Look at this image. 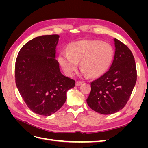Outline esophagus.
<instances>
[{
	"label": "esophagus",
	"instance_id": "1",
	"mask_svg": "<svg viewBox=\"0 0 148 148\" xmlns=\"http://www.w3.org/2000/svg\"><path fill=\"white\" fill-rule=\"evenodd\" d=\"M83 83L82 82L80 81H77V82H76V86H80Z\"/></svg>",
	"mask_w": 148,
	"mask_h": 148
}]
</instances>
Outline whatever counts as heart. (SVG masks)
Returning <instances> with one entry per match:
<instances>
[{
	"mask_svg": "<svg viewBox=\"0 0 148 148\" xmlns=\"http://www.w3.org/2000/svg\"><path fill=\"white\" fill-rule=\"evenodd\" d=\"M113 58L110 44L99 41L83 40L71 44L66 51H62L59 62L65 73L71 77L77 70L78 62L84 75L96 77L109 68Z\"/></svg>",
	"mask_w": 148,
	"mask_h": 148,
	"instance_id": "heart-1",
	"label": "heart"
}]
</instances>
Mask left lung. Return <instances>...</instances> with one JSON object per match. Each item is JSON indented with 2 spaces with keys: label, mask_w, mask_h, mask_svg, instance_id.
Instances as JSON below:
<instances>
[{
  "label": "left lung",
  "mask_w": 148,
  "mask_h": 148,
  "mask_svg": "<svg viewBox=\"0 0 148 148\" xmlns=\"http://www.w3.org/2000/svg\"><path fill=\"white\" fill-rule=\"evenodd\" d=\"M115 51L109 70L91 83L88 105L97 112L109 115L122 109L135 86L137 72L135 58L130 49L114 39Z\"/></svg>",
  "instance_id": "8db88e82"
}]
</instances>
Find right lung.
I'll return each mask as SVG.
<instances>
[{
  "label": "right lung",
  "mask_w": 148,
  "mask_h": 148,
  "mask_svg": "<svg viewBox=\"0 0 148 148\" xmlns=\"http://www.w3.org/2000/svg\"><path fill=\"white\" fill-rule=\"evenodd\" d=\"M57 34L36 37L18 53L15 66L16 87L33 112L49 116L64 104L66 92L75 81L62 75L55 59Z\"/></svg>",
  "instance_id": "obj_1"
}]
</instances>
